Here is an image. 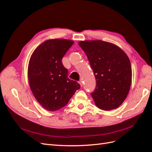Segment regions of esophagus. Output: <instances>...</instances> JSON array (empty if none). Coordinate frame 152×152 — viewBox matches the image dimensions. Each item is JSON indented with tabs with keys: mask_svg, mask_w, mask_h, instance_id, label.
<instances>
[{
	"mask_svg": "<svg viewBox=\"0 0 152 152\" xmlns=\"http://www.w3.org/2000/svg\"><path fill=\"white\" fill-rule=\"evenodd\" d=\"M79 84H80V86H81V87L83 86V85H84V84H83V81H82V80L79 81Z\"/></svg>",
	"mask_w": 152,
	"mask_h": 152,
	"instance_id": "obj_1",
	"label": "esophagus"
}]
</instances>
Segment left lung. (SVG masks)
<instances>
[{
	"instance_id": "left-lung-1",
	"label": "left lung",
	"mask_w": 152,
	"mask_h": 152,
	"mask_svg": "<svg viewBox=\"0 0 152 152\" xmlns=\"http://www.w3.org/2000/svg\"><path fill=\"white\" fill-rule=\"evenodd\" d=\"M79 45L88 58L96 78V88L91 95L96 107L103 110L118 108L130 89L129 59L116 45L102 40L80 41Z\"/></svg>"
}]
</instances>
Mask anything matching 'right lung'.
Returning a JSON list of instances; mask_svg holds the SVG:
<instances>
[{
  "label": "right lung",
  "instance_id": "add662e5",
  "mask_svg": "<svg viewBox=\"0 0 152 152\" xmlns=\"http://www.w3.org/2000/svg\"><path fill=\"white\" fill-rule=\"evenodd\" d=\"M73 44V41L67 39L48 40L34 50L30 59V89L37 102L49 111L65 107L80 87L68 77V70L62 63L63 57Z\"/></svg>",
  "mask_w": 152,
  "mask_h": 152
}]
</instances>
